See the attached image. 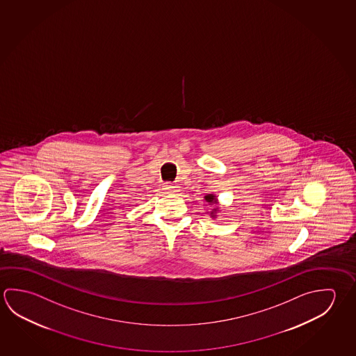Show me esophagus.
I'll return each instance as SVG.
<instances>
[{
    "instance_id": "34e87169",
    "label": "esophagus",
    "mask_w": 356,
    "mask_h": 356,
    "mask_svg": "<svg viewBox=\"0 0 356 356\" xmlns=\"http://www.w3.org/2000/svg\"><path fill=\"white\" fill-rule=\"evenodd\" d=\"M163 188H165L166 191H170V193H176V191H177V188H179V186H176V185H174V184L166 182V184L163 185Z\"/></svg>"
}]
</instances>
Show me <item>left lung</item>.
<instances>
[{"mask_svg": "<svg viewBox=\"0 0 356 356\" xmlns=\"http://www.w3.org/2000/svg\"><path fill=\"white\" fill-rule=\"evenodd\" d=\"M205 200L207 202H216V200H215V197H213L212 195H207V196H205ZM215 211H216V210H215Z\"/></svg>", "mask_w": 356, "mask_h": 356, "instance_id": "left-lung-1", "label": "left lung"}]
</instances>
